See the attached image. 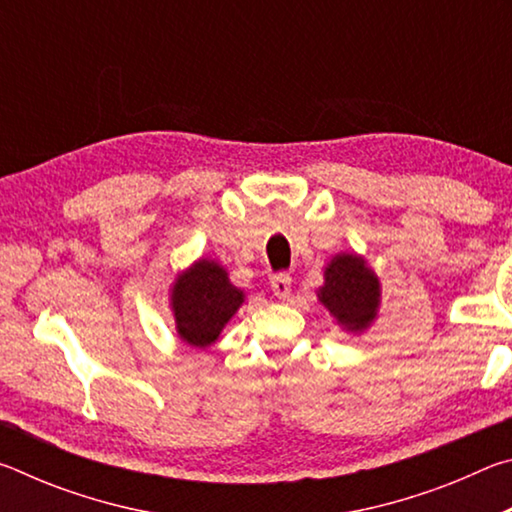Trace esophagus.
<instances>
[{
    "instance_id": "esophagus-1",
    "label": "esophagus",
    "mask_w": 512,
    "mask_h": 512,
    "mask_svg": "<svg viewBox=\"0 0 512 512\" xmlns=\"http://www.w3.org/2000/svg\"><path fill=\"white\" fill-rule=\"evenodd\" d=\"M271 289L280 300H287L291 296V275L289 273H277L271 277Z\"/></svg>"
}]
</instances>
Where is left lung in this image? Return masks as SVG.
Returning a JSON list of instances; mask_svg holds the SVG:
<instances>
[{
	"label": "left lung",
	"instance_id": "obj_1",
	"mask_svg": "<svg viewBox=\"0 0 512 512\" xmlns=\"http://www.w3.org/2000/svg\"><path fill=\"white\" fill-rule=\"evenodd\" d=\"M379 280L366 259L341 253L325 268V284L318 289V300L327 307L339 325L348 332H363L379 309Z\"/></svg>",
	"mask_w": 512,
	"mask_h": 512
}]
</instances>
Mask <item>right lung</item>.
<instances>
[{
  "mask_svg": "<svg viewBox=\"0 0 512 512\" xmlns=\"http://www.w3.org/2000/svg\"><path fill=\"white\" fill-rule=\"evenodd\" d=\"M244 298V291L230 282L228 271L219 262L198 259L176 277L171 289L178 336L192 348H210Z\"/></svg>",
  "mask_w": 512,
  "mask_h": 512,
  "instance_id": "add662e5",
  "label": "right lung"
}]
</instances>
